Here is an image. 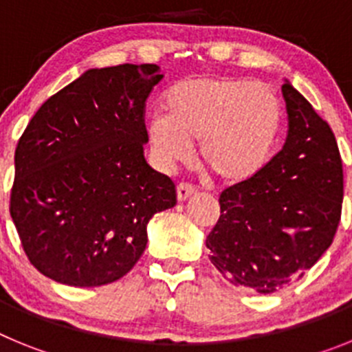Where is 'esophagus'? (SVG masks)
I'll use <instances>...</instances> for the list:
<instances>
[{"mask_svg": "<svg viewBox=\"0 0 352 352\" xmlns=\"http://www.w3.org/2000/svg\"><path fill=\"white\" fill-rule=\"evenodd\" d=\"M176 192H178V201H186L188 197H192V195L195 194V188L192 185H185V183H182V185H178V188H176Z\"/></svg>", "mask_w": 352, "mask_h": 352, "instance_id": "esophagus-1", "label": "esophagus"}]
</instances>
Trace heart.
Returning <instances> with one entry per match:
<instances>
[{"label":"heart","mask_w":352,"mask_h":352,"mask_svg":"<svg viewBox=\"0 0 352 352\" xmlns=\"http://www.w3.org/2000/svg\"><path fill=\"white\" fill-rule=\"evenodd\" d=\"M166 113L146 123L157 166L174 170L199 158L223 183H243L264 169L282 129V104L272 86L238 77H192L166 93Z\"/></svg>","instance_id":"heart-1"}]
</instances>
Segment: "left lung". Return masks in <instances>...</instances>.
<instances>
[{
	"label": "left lung",
	"mask_w": 352,
	"mask_h": 352,
	"mask_svg": "<svg viewBox=\"0 0 352 352\" xmlns=\"http://www.w3.org/2000/svg\"><path fill=\"white\" fill-rule=\"evenodd\" d=\"M284 146L254 178L220 194L211 263L239 287L270 294L305 275L340 222L344 173L329 125L287 79Z\"/></svg>",
	"instance_id": "obj_1"
}]
</instances>
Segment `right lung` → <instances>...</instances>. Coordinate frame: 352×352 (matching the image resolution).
Masks as SVG:
<instances>
[{
  "label": "right lung",
  "mask_w": 352,
  "mask_h": 352,
  "mask_svg": "<svg viewBox=\"0 0 352 352\" xmlns=\"http://www.w3.org/2000/svg\"><path fill=\"white\" fill-rule=\"evenodd\" d=\"M157 65L89 68L31 118L15 149L10 214L31 264L72 287L120 280L148 243V222L176 186L144 157Z\"/></svg>",
  "instance_id": "1"
}]
</instances>
